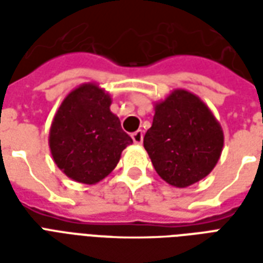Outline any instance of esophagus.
I'll use <instances>...</instances> for the list:
<instances>
[{"label":"esophagus","mask_w":263,"mask_h":263,"mask_svg":"<svg viewBox=\"0 0 263 263\" xmlns=\"http://www.w3.org/2000/svg\"><path fill=\"white\" fill-rule=\"evenodd\" d=\"M132 139H134V142L135 143H142L143 141V131H137L132 134Z\"/></svg>","instance_id":"obj_1"}]
</instances>
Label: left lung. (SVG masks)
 <instances>
[{"label": "left lung", "instance_id": "8db88e82", "mask_svg": "<svg viewBox=\"0 0 263 263\" xmlns=\"http://www.w3.org/2000/svg\"><path fill=\"white\" fill-rule=\"evenodd\" d=\"M224 135L209 107L192 92L176 90L156 104L143 146L165 182L187 187L201 180L220 159Z\"/></svg>", "mask_w": 263, "mask_h": 263}]
</instances>
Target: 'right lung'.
Here are the masks:
<instances>
[{
	"label": "right lung",
	"mask_w": 263,
	"mask_h": 263,
	"mask_svg": "<svg viewBox=\"0 0 263 263\" xmlns=\"http://www.w3.org/2000/svg\"><path fill=\"white\" fill-rule=\"evenodd\" d=\"M109 105L108 94L90 83L70 92L54 115L50 152L59 169L76 182L94 184L103 180L132 143Z\"/></svg>",
	"instance_id": "add662e5"
}]
</instances>
